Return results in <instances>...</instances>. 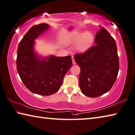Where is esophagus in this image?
<instances>
[{
  "label": "esophagus",
  "mask_w": 135,
  "mask_h": 135,
  "mask_svg": "<svg viewBox=\"0 0 135 135\" xmlns=\"http://www.w3.org/2000/svg\"><path fill=\"white\" fill-rule=\"evenodd\" d=\"M72 63H73V65L76 64V62L75 61V59H74V58H73V57H72Z\"/></svg>",
  "instance_id": "obj_1"
}]
</instances>
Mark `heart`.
<instances>
[{"instance_id":"obj_1","label":"heart","mask_w":135,"mask_h":135,"mask_svg":"<svg viewBox=\"0 0 135 135\" xmlns=\"http://www.w3.org/2000/svg\"><path fill=\"white\" fill-rule=\"evenodd\" d=\"M63 42L66 45H76V48L79 52L87 50L93 44V35L90 32L85 33L79 32H70L67 33L63 37Z\"/></svg>"}]
</instances>
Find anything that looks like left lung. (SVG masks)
<instances>
[{"label": "left lung", "instance_id": "left-lung-1", "mask_svg": "<svg viewBox=\"0 0 135 135\" xmlns=\"http://www.w3.org/2000/svg\"><path fill=\"white\" fill-rule=\"evenodd\" d=\"M95 45L74 57L80 68V90L90 98L98 97L110 90L119 69L116 42L104 27H100L96 33Z\"/></svg>", "mask_w": 135, "mask_h": 135}]
</instances>
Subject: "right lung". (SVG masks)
I'll list each match as a JSON object with an SVG mask.
<instances>
[{"mask_svg": "<svg viewBox=\"0 0 135 135\" xmlns=\"http://www.w3.org/2000/svg\"><path fill=\"white\" fill-rule=\"evenodd\" d=\"M49 28L46 23L32 26L20 42L17 53V70L22 82L32 93L42 96L57 92L72 66L70 56L42 57L35 52V40Z\"/></svg>", "mask_w": 135, "mask_h": 135, "instance_id": "add662e5", "label": "right lung"}]
</instances>
